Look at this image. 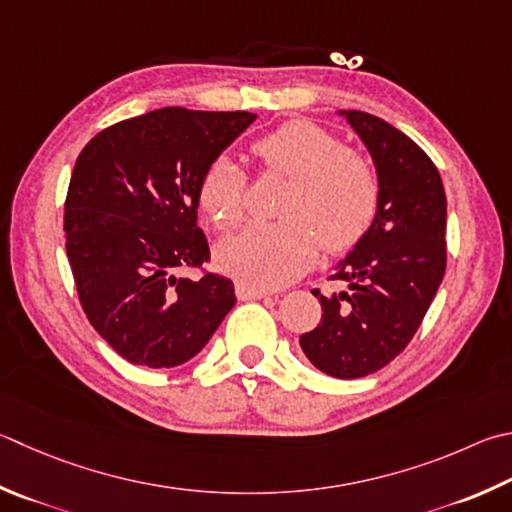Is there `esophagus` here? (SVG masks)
Wrapping results in <instances>:
<instances>
[{
    "mask_svg": "<svg viewBox=\"0 0 512 512\" xmlns=\"http://www.w3.org/2000/svg\"><path fill=\"white\" fill-rule=\"evenodd\" d=\"M235 293H237L239 300H262V297L268 295L266 288L253 286V284H248V282H237L235 284Z\"/></svg>",
    "mask_w": 512,
    "mask_h": 512,
    "instance_id": "obj_1",
    "label": "esophagus"
}]
</instances>
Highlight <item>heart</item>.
<instances>
[{
    "label": "heart",
    "instance_id": "1",
    "mask_svg": "<svg viewBox=\"0 0 512 512\" xmlns=\"http://www.w3.org/2000/svg\"><path fill=\"white\" fill-rule=\"evenodd\" d=\"M250 150L266 174L288 179L277 208L282 221L219 241L215 257L221 271L239 282L277 288L295 280L320 246L340 255L365 237L380 203L378 174L365 154L311 120H288L259 136ZM197 201L217 230L239 226L246 212V174L219 156L201 174Z\"/></svg>",
    "mask_w": 512,
    "mask_h": 512
}]
</instances>
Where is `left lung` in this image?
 Instances as JSON below:
<instances>
[{
	"label": "left lung",
	"instance_id": "left-lung-1",
	"mask_svg": "<svg viewBox=\"0 0 512 512\" xmlns=\"http://www.w3.org/2000/svg\"><path fill=\"white\" fill-rule=\"evenodd\" d=\"M376 163L380 203L331 280L349 291L324 297L322 320L302 333L300 347L333 378H362L401 353L445 273V192L430 156L410 136L367 111H340Z\"/></svg>",
	"mask_w": 512,
	"mask_h": 512
}]
</instances>
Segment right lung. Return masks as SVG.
<instances>
[{
	"mask_svg": "<svg viewBox=\"0 0 512 512\" xmlns=\"http://www.w3.org/2000/svg\"><path fill=\"white\" fill-rule=\"evenodd\" d=\"M255 118L163 107L102 129L78 156L64 201L67 257L82 311L132 365H183L237 302L224 275L174 271L210 262L197 185Z\"/></svg>",
	"mask_w": 512,
	"mask_h": 512,
	"instance_id": "right-lung-1",
	"label": "right lung"
}]
</instances>
